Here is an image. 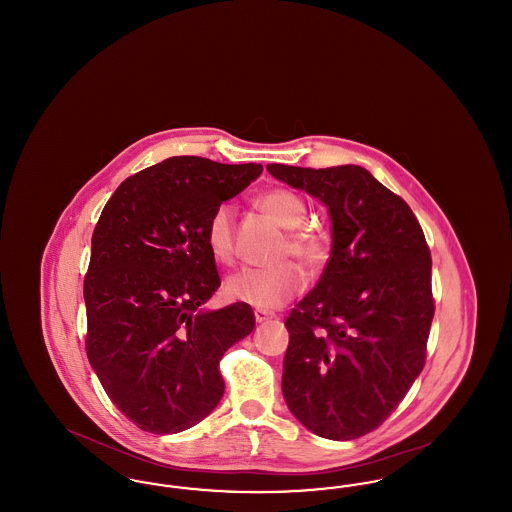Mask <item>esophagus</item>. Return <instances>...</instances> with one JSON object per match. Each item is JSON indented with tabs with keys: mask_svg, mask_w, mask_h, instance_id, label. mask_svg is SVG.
I'll use <instances>...</instances> for the list:
<instances>
[{
	"mask_svg": "<svg viewBox=\"0 0 512 512\" xmlns=\"http://www.w3.org/2000/svg\"><path fill=\"white\" fill-rule=\"evenodd\" d=\"M253 315H255V320H257V322H265L268 318L274 317V313H270V311H263V309H255V311H253Z\"/></svg>",
	"mask_w": 512,
	"mask_h": 512,
	"instance_id": "esophagus-1",
	"label": "esophagus"
}]
</instances>
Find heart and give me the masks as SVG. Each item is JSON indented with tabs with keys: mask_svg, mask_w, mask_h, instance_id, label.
I'll list each match as a JSON object with an SVG mask.
<instances>
[{
	"mask_svg": "<svg viewBox=\"0 0 512 512\" xmlns=\"http://www.w3.org/2000/svg\"><path fill=\"white\" fill-rule=\"evenodd\" d=\"M257 207L288 228L282 255L292 253L305 267H322L330 255V242L326 232L309 224V209L301 195L286 188H272L255 199ZM205 244L209 253L219 263L234 259V207L220 203L211 213L205 226ZM305 286V274L292 261H284L272 267L244 268L228 278L226 295L234 301H242L259 309H274L292 299Z\"/></svg>",
	"mask_w": 512,
	"mask_h": 512,
	"instance_id": "obj_1",
	"label": "heart"
}]
</instances>
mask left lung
Returning <instances> with one entry per match:
<instances>
[{"instance_id":"8db88e82","label":"left lung","mask_w":512,"mask_h":512,"mask_svg":"<svg viewBox=\"0 0 512 512\" xmlns=\"http://www.w3.org/2000/svg\"><path fill=\"white\" fill-rule=\"evenodd\" d=\"M318 197L332 220V255L315 290L286 318L282 393L320 438L376 430L426 363L434 318L432 257L411 207L357 165H267Z\"/></svg>"}]
</instances>
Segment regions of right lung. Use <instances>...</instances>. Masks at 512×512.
I'll return each mask as SVG.
<instances>
[{
    "label": "right lung",
    "mask_w": 512,
    "mask_h": 512,
    "mask_svg": "<svg viewBox=\"0 0 512 512\" xmlns=\"http://www.w3.org/2000/svg\"><path fill=\"white\" fill-rule=\"evenodd\" d=\"M261 165L180 155L128 176L105 203L84 278L86 353L140 430L178 434L219 405L224 351L255 328L247 303L199 309L219 290L205 226Z\"/></svg>",
    "instance_id": "1"
}]
</instances>
